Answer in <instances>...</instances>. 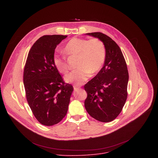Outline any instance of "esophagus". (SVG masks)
Wrapping results in <instances>:
<instances>
[{"label": "esophagus", "instance_id": "34e87169", "mask_svg": "<svg viewBox=\"0 0 158 158\" xmlns=\"http://www.w3.org/2000/svg\"><path fill=\"white\" fill-rule=\"evenodd\" d=\"M79 89V87H76V86H74V91H77V90Z\"/></svg>", "mask_w": 158, "mask_h": 158}]
</instances>
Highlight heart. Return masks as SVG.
Returning <instances> with one entry per match:
<instances>
[{"label":"heart","mask_w":158,"mask_h":158,"mask_svg":"<svg viewBox=\"0 0 158 158\" xmlns=\"http://www.w3.org/2000/svg\"><path fill=\"white\" fill-rule=\"evenodd\" d=\"M64 52L69 57H78L76 67L65 77L67 82L81 85L87 81L90 73L96 74L100 71L106 58V49L101 40L97 38L90 40L73 37L66 44ZM55 68L61 74H65L69 67L64 57L54 54L52 58Z\"/></svg>","instance_id":"obj_1"}]
</instances>
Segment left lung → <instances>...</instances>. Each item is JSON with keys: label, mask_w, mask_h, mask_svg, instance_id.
I'll use <instances>...</instances> for the list:
<instances>
[{"label": "left lung", "mask_w": 158, "mask_h": 158, "mask_svg": "<svg viewBox=\"0 0 158 158\" xmlns=\"http://www.w3.org/2000/svg\"><path fill=\"white\" fill-rule=\"evenodd\" d=\"M86 34L103 42L106 58L101 71L84 85L87 94L84 106L95 119L110 122L119 116L127 99L129 74L126 62L120 48L110 37L101 32Z\"/></svg>", "instance_id": "obj_1"}]
</instances>
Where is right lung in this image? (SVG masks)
I'll list each match as a JSON object with an SVG mask.
<instances>
[{"label": "right lung", "instance_id": "right-lung-1", "mask_svg": "<svg viewBox=\"0 0 158 158\" xmlns=\"http://www.w3.org/2000/svg\"><path fill=\"white\" fill-rule=\"evenodd\" d=\"M67 35L40 37L32 46L24 69V84L27 102L37 120L50 126L65 116L74 88L66 84L55 68V49Z\"/></svg>", "mask_w": 158, "mask_h": 158}]
</instances>
